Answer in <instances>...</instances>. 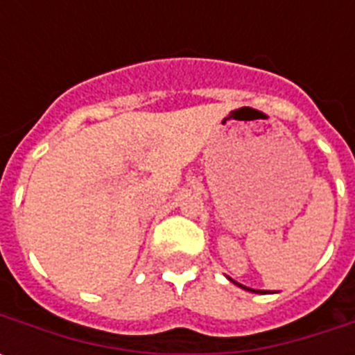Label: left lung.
<instances>
[{
  "instance_id": "left-lung-1",
  "label": "left lung",
  "mask_w": 355,
  "mask_h": 355,
  "mask_svg": "<svg viewBox=\"0 0 355 355\" xmlns=\"http://www.w3.org/2000/svg\"><path fill=\"white\" fill-rule=\"evenodd\" d=\"M234 284H236V286H239V287H243V289H247V291H252V293H267V291H256V289H250V287L241 286V284H237V282H234Z\"/></svg>"
}]
</instances>
